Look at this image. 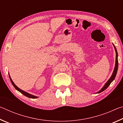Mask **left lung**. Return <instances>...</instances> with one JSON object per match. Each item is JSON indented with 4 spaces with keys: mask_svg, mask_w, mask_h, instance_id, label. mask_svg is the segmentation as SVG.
<instances>
[{
    "mask_svg": "<svg viewBox=\"0 0 123 123\" xmlns=\"http://www.w3.org/2000/svg\"><path fill=\"white\" fill-rule=\"evenodd\" d=\"M113 47L114 48V49H115L116 51V63H115V67H114L113 73H112L111 76L110 77V78L106 82V84L104 85V86L102 87V88L100 89V90L98 92H97V93H101L102 92H103L104 91H105L106 89L108 87L110 86V85L111 84V83L114 80V79L116 78L117 73V70H118V53L117 51L116 48L114 46V44Z\"/></svg>",
    "mask_w": 123,
    "mask_h": 123,
    "instance_id": "obj_1",
    "label": "left lung"
}]
</instances>
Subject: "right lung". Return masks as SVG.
I'll return each instance as SVG.
<instances>
[{
    "label": "right lung",
    "instance_id": "right-lung-1",
    "mask_svg": "<svg viewBox=\"0 0 123 123\" xmlns=\"http://www.w3.org/2000/svg\"><path fill=\"white\" fill-rule=\"evenodd\" d=\"M9 75L10 79V80H11V83H12V84L13 85V86H14V88H15L16 89H17V90L18 91H19V92H20V93H22V94L24 95L25 96H26V97H27L29 98L36 99V98H38V97L35 96V95H34L31 94H30V93L26 92L24 91H23V90H22L21 89H20L19 88H18V87L15 84H14V83L13 82V81L12 80V79H11V77H10V75L9 74Z\"/></svg>",
    "mask_w": 123,
    "mask_h": 123
}]
</instances>
